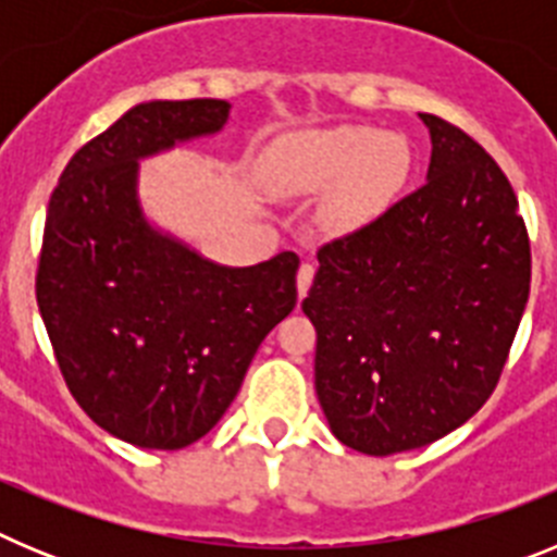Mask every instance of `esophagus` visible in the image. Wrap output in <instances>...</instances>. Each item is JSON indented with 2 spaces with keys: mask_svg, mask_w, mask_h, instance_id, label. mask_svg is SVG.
I'll list each match as a JSON object with an SVG mask.
<instances>
[{
  "mask_svg": "<svg viewBox=\"0 0 557 557\" xmlns=\"http://www.w3.org/2000/svg\"><path fill=\"white\" fill-rule=\"evenodd\" d=\"M312 278H314V264L304 262L301 268H298V298H304V295L309 293V287H312Z\"/></svg>",
  "mask_w": 557,
  "mask_h": 557,
  "instance_id": "34e87169",
  "label": "esophagus"
}]
</instances>
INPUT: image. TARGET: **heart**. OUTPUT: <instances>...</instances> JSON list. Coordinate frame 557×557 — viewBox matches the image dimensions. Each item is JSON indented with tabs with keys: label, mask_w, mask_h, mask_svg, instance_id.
Wrapping results in <instances>:
<instances>
[{
	"label": "heart",
	"mask_w": 557,
	"mask_h": 557,
	"mask_svg": "<svg viewBox=\"0 0 557 557\" xmlns=\"http://www.w3.org/2000/svg\"><path fill=\"white\" fill-rule=\"evenodd\" d=\"M407 175V150L396 139H376L368 127L301 133L275 156L273 181L284 195L329 189L323 220L351 231L391 203Z\"/></svg>",
	"instance_id": "heart-1"
}]
</instances>
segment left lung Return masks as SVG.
I'll use <instances>...</instances> for the list:
<instances>
[{
  "label": "left lung",
  "instance_id": "left-lung-1",
  "mask_svg": "<svg viewBox=\"0 0 557 557\" xmlns=\"http://www.w3.org/2000/svg\"><path fill=\"white\" fill-rule=\"evenodd\" d=\"M426 184L318 250L301 309L314 391L339 444L418 449L494 393L530 295V236L488 152L435 113Z\"/></svg>",
  "mask_w": 557,
  "mask_h": 557
}]
</instances>
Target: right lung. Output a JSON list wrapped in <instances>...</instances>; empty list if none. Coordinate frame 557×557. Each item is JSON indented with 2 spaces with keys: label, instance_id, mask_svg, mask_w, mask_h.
I'll return each instance as SVG.
<instances>
[{
  "label": "right lung",
  "instance_id": "1",
  "mask_svg": "<svg viewBox=\"0 0 557 557\" xmlns=\"http://www.w3.org/2000/svg\"><path fill=\"white\" fill-rule=\"evenodd\" d=\"M225 100H152L81 147L49 198L36 298L69 393L141 449L218 424L270 329L298 301L293 250L223 268L152 228L139 159L218 133Z\"/></svg>",
  "mask_w": 557,
  "mask_h": 557
}]
</instances>
